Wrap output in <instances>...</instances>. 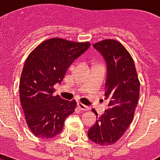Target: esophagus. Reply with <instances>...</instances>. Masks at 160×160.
I'll return each instance as SVG.
<instances>
[{
    "label": "esophagus",
    "instance_id": "34e87169",
    "mask_svg": "<svg viewBox=\"0 0 160 160\" xmlns=\"http://www.w3.org/2000/svg\"><path fill=\"white\" fill-rule=\"evenodd\" d=\"M77 105H78V108H79L81 111H86V110H89V108L87 107V106H86V105H84L83 103H81V102H78Z\"/></svg>",
    "mask_w": 160,
    "mask_h": 160
}]
</instances>
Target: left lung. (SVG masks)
<instances>
[{"label":"left lung","mask_w":160,"mask_h":160,"mask_svg":"<svg viewBox=\"0 0 160 160\" xmlns=\"http://www.w3.org/2000/svg\"><path fill=\"white\" fill-rule=\"evenodd\" d=\"M107 63L105 82L108 108L98 117L97 122L88 131V137L101 146L115 143L122 137L133 120L137 108L140 82L131 54L119 41L108 39L93 44Z\"/></svg>","instance_id":"obj_1"}]
</instances>
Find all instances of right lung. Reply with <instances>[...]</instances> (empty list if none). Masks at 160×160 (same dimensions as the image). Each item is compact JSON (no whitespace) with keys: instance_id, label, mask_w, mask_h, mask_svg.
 <instances>
[{"instance_id":"1","label":"right lung","mask_w":160,"mask_h":160,"mask_svg":"<svg viewBox=\"0 0 160 160\" xmlns=\"http://www.w3.org/2000/svg\"><path fill=\"white\" fill-rule=\"evenodd\" d=\"M89 42L60 38L43 41L32 51L23 66L19 97L28 127L35 137L52 138L62 131L64 120L76 108V101L53 96L72 62L83 54Z\"/></svg>"}]
</instances>
